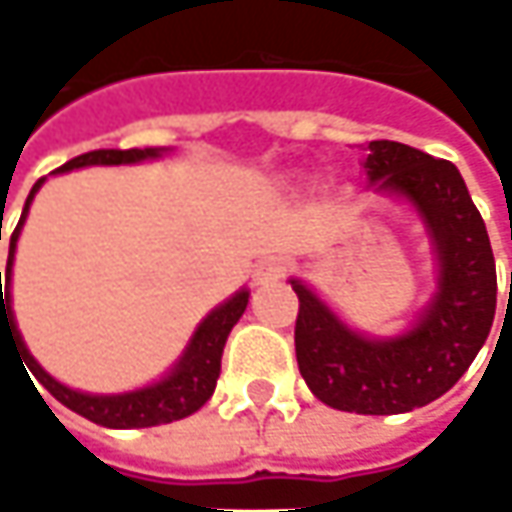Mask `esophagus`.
<instances>
[{"label": "esophagus", "instance_id": "34e87169", "mask_svg": "<svg viewBox=\"0 0 512 512\" xmlns=\"http://www.w3.org/2000/svg\"><path fill=\"white\" fill-rule=\"evenodd\" d=\"M287 275V260L284 257H260L255 263V272H252V278H255V284H272V281H281Z\"/></svg>", "mask_w": 512, "mask_h": 512}]
</instances>
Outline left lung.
Instances as JSON below:
<instances>
[{
  "label": "left lung",
  "mask_w": 512,
  "mask_h": 512,
  "mask_svg": "<svg viewBox=\"0 0 512 512\" xmlns=\"http://www.w3.org/2000/svg\"><path fill=\"white\" fill-rule=\"evenodd\" d=\"M363 172L375 193L416 210L434 252V293L404 331L372 337L351 328L302 278H290L299 296L296 360L310 393L328 407L393 416L437 401L478 357L495 319V260L454 163L372 140Z\"/></svg>",
  "instance_id": "1"
}]
</instances>
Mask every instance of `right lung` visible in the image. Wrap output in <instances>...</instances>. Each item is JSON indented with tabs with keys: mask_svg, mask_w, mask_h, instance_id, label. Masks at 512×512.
<instances>
[{
	"mask_svg": "<svg viewBox=\"0 0 512 512\" xmlns=\"http://www.w3.org/2000/svg\"><path fill=\"white\" fill-rule=\"evenodd\" d=\"M166 152H169L166 146H146V149H96V152H87V155L72 158V161H67L61 169H55V172H72V169H81V166H128V163L155 161V158H161ZM43 181L46 178H40L31 187V193L25 199L23 216H20L14 234H11L8 272H5V296H2L0 287V349L2 334L8 331L11 340L20 346V354H23L25 360L23 366H28V372L49 393L55 395L64 407H70L72 413H78V416L102 425V428H152V425H166V422H175V419H184V416L196 413L210 395H213V390H216V378H219V369H222V349H225V340H228L231 328L240 322V316H243V310L249 304V290L246 287L237 290L231 299H225V302L216 304L210 310L208 316L196 325L187 349L181 351V357L175 360V366L163 375L161 381L146 384V387H137V390H128V393H81V390H72L67 384H61L58 378H52L34 360V354L23 343V334L17 328L14 307H11V275H14L17 240L23 234L28 208H31L37 190L43 187Z\"/></svg>",
	"mask_w": 512,
	"mask_h": 512,
	"instance_id": "1",
	"label": "right lung"
}]
</instances>
